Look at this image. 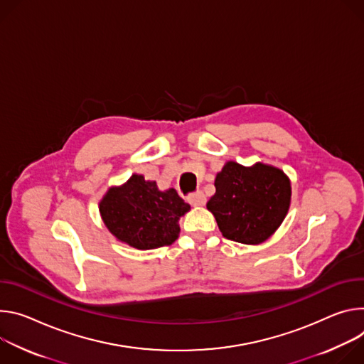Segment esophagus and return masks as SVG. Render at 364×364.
I'll return each mask as SVG.
<instances>
[{
	"label": "esophagus",
	"instance_id": "esophagus-1",
	"mask_svg": "<svg viewBox=\"0 0 364 364\" xmlns=\"http://www.w3.org/2000/svg\"><path fill=\"white\" fill-rule=\"evenodd\" d=\"M188 200H189V204L193 205V207H203V205H205V203H207V198H205L204 192L198 191V192H195V193H191V195L188 196Z\"/></svg>",
	"mask_w": 364,
	"mask_h": 364
}]
</instances>
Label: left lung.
Segmentation results:
<instances>
[{
  "label": "left lung",
  "mask_w": 364,
  "mask_h": 364,
  "mask_svg": "<svg viewBox=\"0 0 364 364\" xmlns=\"http://www.w3.org/2000/svg\"><path fill=\"white\" fill-rule=\"evenodd\" d=\"M215 193L207 208L228 240L260 245L285 220L291 205V181L277 168H252L227 161L215 178Z\"/></svg>",
  "instance_id": "left-lung-1"
}]
</instances>
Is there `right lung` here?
<instances>
[{
	"mask_svg": "<svg viewBox=\"0 0 364 364\" xmlns=\"http://www.w3.org/2000/svg\"><path fill=\"white\" fill-rule=\"evenodd\" d=\"M189 210L173 188L159 191L154 181L136 173L124 185L109 188L100 203L109 232L139 250L171 246L179 235V218Z\"/></svg>",
	"mask_w": 364,
	"mask_h": 364,
	"instance_id": "obj_1",
	"label": "right lung"
}]
</instances>
